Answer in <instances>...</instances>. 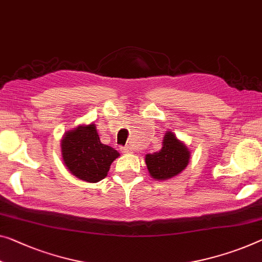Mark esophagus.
Listing matches in <instances>:
<instances>
[{"label": "esophagus", "mask_w": 262, "mask_h": 262, "mask_svg": "<svg viewBox=\"0 0 262 262\" xmlns=\"http://www.w3.org/2000/svg\"><path fill=\"white\" fill-rule=\"evenodd\" d=\"M132 147L130 146H125V147H122V152L123 154H132Z\"/></svg>", "instance_id": "1"}]
</instances>
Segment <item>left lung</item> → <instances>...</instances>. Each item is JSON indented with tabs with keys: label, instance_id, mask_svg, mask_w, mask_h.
Masks as SVG:
<instances>
[{
	"label": "left lung",
	"instance_id": "8db88e82",
	"mask_svg": "<svg viewBox=\"0 0 262 262\" xmlns=\"http://www.w3.org/2000/svg\"><path fill=\"white\" fill-rule=\"evenodd\" d=\"M191 152L174 134L167 131L160 151L145 156L148 173L157 180H166L178 176L190 162Z\"/></svg>",
	"mask_w": 262,
	"mask_h": 262
}]
</instances>
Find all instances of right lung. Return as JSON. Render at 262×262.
Returning <instances> with one entry per match:
<instances>
[{
  "label": "right lung",
  "mask_w": 262,
  "mask_h": 262,
  "mask_svg": "<svg viewBox=\"0 0 262 262\" xmlns=\"http://www.w3.org/2000/svg\"><path fill=\"white\" fill-rule=\"evenodd\" d=\"M61 147L68 170L88 183L105 178L112 162L119 156L115 148L100 143L95 124L79 125L66 132Z\"/></svg>",
  "instance_id": "1"
}]
</instances>
